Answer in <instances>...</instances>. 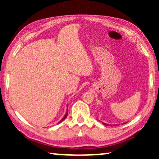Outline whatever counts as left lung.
<instances>
[{
  "label": "left lung",
  "mask_w": 159,
  "mask_h": 159,
  "mask_svg": "<svg viewBox=\"0 0 159 159\" xmlns=\"http://www.w3.org/2000/svg\"><path fill=\"white\" fill-rule=\"evenodd\" d=\"M103 125H106V126H108V124H106V123H103Z\"/></svg>",
  "instance_id": "left-lung-1"
}]
</instances>
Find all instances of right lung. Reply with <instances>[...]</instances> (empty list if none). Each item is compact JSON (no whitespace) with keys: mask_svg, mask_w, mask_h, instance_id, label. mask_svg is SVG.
I'll list each match as a JSON object with an SVG mask.
<instances>
[{"mask_svg":"<svg viewBox=\"0 0 159 159\" xmlns=\"http://www.w3.org/2000/svg\"><path fill=\"white\" fill-rule=\"evenodd\" d=\"M67 115H68V111H66V114H65V116H64V118H63V119H61V121H59V123H61V121H64V119L66 118Z\"/></svg>","mask_w":159,"mask_h":159,"instance_id":"1","label":"right lung"}]
</instances>
